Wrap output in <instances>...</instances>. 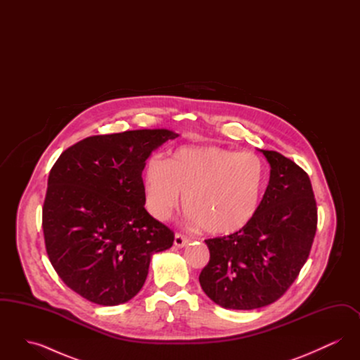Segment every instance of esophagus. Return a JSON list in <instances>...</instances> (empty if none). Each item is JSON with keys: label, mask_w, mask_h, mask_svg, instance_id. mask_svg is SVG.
<instances>
[{"label": "esophagus", "mask_w": 360, "mask_h": 360, "mask_svg": "<svg viewBox=\"0 0 360 360\" xmlns=\"http://www.w3.org/2000/svg\"><path fill=\"white\" fill-rule=\"evenodd\" d=\"M188 243V238H185V236H184V235H181V233H175V236H174V245H175V247H178V248H184Z\"/></svg>", "instance_id": "1"}]
</instances>
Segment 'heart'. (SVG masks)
Masks as SVG:
<instances>
[{"instance_id": "b5f03b06", "label": "heart", "mask_w": 360, "mask_h": 360, "mask_svg": "<svg viewBox=\"0 0 360 360\" xmlns=\"http://www.w3.org/2000/svg\"><path fill=\"white\" fill-rule=\"evenodd\" d=\"M264 169L257 155L214 146L181 147L163 163L151 160L144 172L147 210L165 221L181 195L190 221L212 236L244 229L257 216Z\"/></svg>"}]
</instances>
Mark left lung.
<instances>
[{
  "instance_id": "1",
  "label": "left lung",
  "mask_w": 360,
  "mask_h": 360,
  "mask_svg": "<svg viewBox=\"0 0 360 360\" xmlns=\"http://www.w3.org/2000/svg\"><path fill=\"white\" fill-rule=\"evenodd\" d=\"M259 151L271 169L257 216L233 235L205 240L210 259L200 283L225 309L251 310L281 298L305 264L316 235L308 174L276 151Z\"/></svg>"
}]
</instances>
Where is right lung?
<instances>
[{
    "instance_id": "right-lung-1",
    "label": "right lung",
    "mask_w": 360,
    "mask_h": 360,
    "mask_svg": "<svg viewBox=\"0 0 360 360\" xmlns=\"http://www.w3.org/2000/svg\"><path fill=\"white\" fill-rule=\"evenodd\" d=\"M178 136L162 128L86 137L55 162L43 206L46 250L60 279L90 302L132 300L153 255L172 247V231L144 207L141 172Z\"/></svg>"
}]
</instances>
